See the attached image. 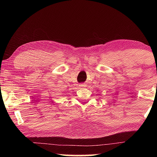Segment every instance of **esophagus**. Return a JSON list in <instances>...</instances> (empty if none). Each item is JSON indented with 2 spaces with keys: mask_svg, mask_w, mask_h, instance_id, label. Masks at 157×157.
<instances>
[{
  "mask_svg": "<svg viewBox=\"0 0 157 157\" xmlns=\"http://www.w3.org/2000/svg\"><path fill=\"white\" fill-rule=\"evenodd\" d=\"M79 86H84L85 84H81L80 85H79Z\"/></svg>",
  "mask_w": 157,
  "mask_h": 157,
  "instance_id": "obj_1",
  "label": "esophagus"
}]
</instances>
